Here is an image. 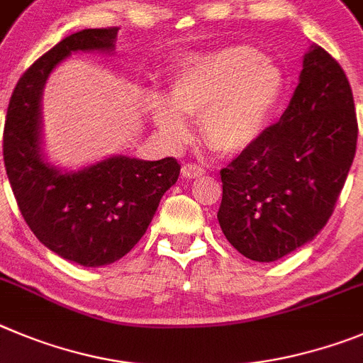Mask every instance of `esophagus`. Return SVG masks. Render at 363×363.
I'll return each instance as SVG.
<instances>
[{
	"mask_svg": "<svg viewBox=\"0 0 363 363\" xmlns=\"http://www.w3.org/2000/svg\"><path fill=\"white\" fill-rule=\"evenodd\" d=\"M181 172H182V177L197 179L204 174V168H202L201 164H195V162H186V164L182 166Z\"/></svg>",
	"mask_w": 363,
	"mask_h": 363,
	"instance_id": "obj_1",
	"label": "esophagus"
}]
</instances>
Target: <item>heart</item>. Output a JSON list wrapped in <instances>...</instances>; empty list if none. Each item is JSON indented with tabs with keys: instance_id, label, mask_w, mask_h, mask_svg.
Returning <instances> with one entry per match:
<instances>
[{
	"instance_id": "1",
	"label": "heart",
	"mask_w": 363,
	"mask_h": 363,
	"mask_svg": "<svg viewBox=\"0 0 363 363\" xmlns=\"http://www.w3.org/2000/svg\"><path fill=\"white\" fill-rule=\"evenodd\" d=\"M282 68L250 45H228L184 61L169 99L150 96L146 110L174 143L188 139L184 116L201 119L202 139L222 155H238L260 141L282 103Z\"/></svg>"
}]
</instances>
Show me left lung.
Here are the masks:
<instances>
[{"label":"left lung","instance_id":"1","mask_svg":"<svg viewBox=\"0 0 363 363\" xmlns=\"http://www.w3.org/2000/svg\"><path fill=\"white\" fill-rule=\"evenodd\" d=\"M357 139L347 76L313 43L279 123L220 169L217 218L231 246L257 262H275L313 240L335 210Z\"/></svg>","mask_w":363,"mask_h":363}]
</instances>
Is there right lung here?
Listing matches in <instances>:
<instances>
[{
	"instance_id": "add662e5",
	"label": "right lung",
	"mask_w": 363,
	"mask_h": 363,
	"mask_svg": "<svg viewBox=\"0 0 363 363\" xmlns=\"http://www.w3.org/2000/svg\"><path fill=\"white\" fill-rule=\"evenodd\" d=\"M117 27L84 28L43 54L12 92L3 159L19 211L55 255L84 267L123 259L148 230L162 195L177 182V159L113 155L77 172L45 161L41 96L50 72L74 52H112Z\"/></svg>"
}]
</instances>
